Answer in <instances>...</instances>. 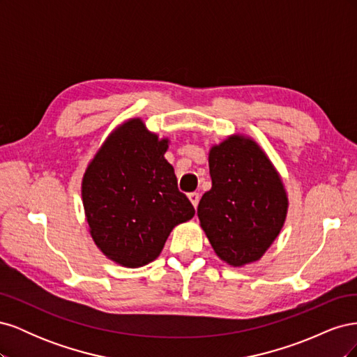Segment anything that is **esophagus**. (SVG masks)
<instances>
[{"label":"esophagus","instance_id":"34e87169","mask_svg":"<svg viewBox=\"0 0 357 357\" xmlns=\"http://www.w3.org/2000/svg\"><path fill=\"white\" fill-rule=\"evenodd\" d=\"M189 201L192 202V205L193 207H198V202H199V193H197V192H192V193H189Z\"/></svg>","mask_w":357,"mask_h":357}]
</instances>
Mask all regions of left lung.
<instances>
[{
  "instance_id": "left-lung-1",
  "label": "left lung",
  "mask_w": 357,
  "mask_h": 357,
  "mask_svg": "<svg viewBox=\"0 0 357 357\" xmlns=\"http://www.w3.org/2000/svg\"><path fill=\"white\" fill-rule=\"evenodd\" d=\"M211 189L198 218L214 253L231 266L257 262L282 231L289 199L278 171L253 138L229 135L208 153Z\"/></svg>"
}]
</instances>
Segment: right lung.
Wrapping results in <instances>:
<instances>
[{
    "instance_id": "obj_1",
    "label": "right lung",
    "mask_w": 357,
    "mask_h": 357,
    "mask_svg": "<svg viewBox=\"0 0 357 357\" xmlns=\"http://www.w3.org/2000/svg\"><path fill=\"white\" fill-rule=\"evenodd\" d=\"M168 144L139 117L129 119L107 137L83 174L82 199L92 240L122 266L153 262L171 231L195 215L164 156Z\"/></svg>"
}]
</instances>
